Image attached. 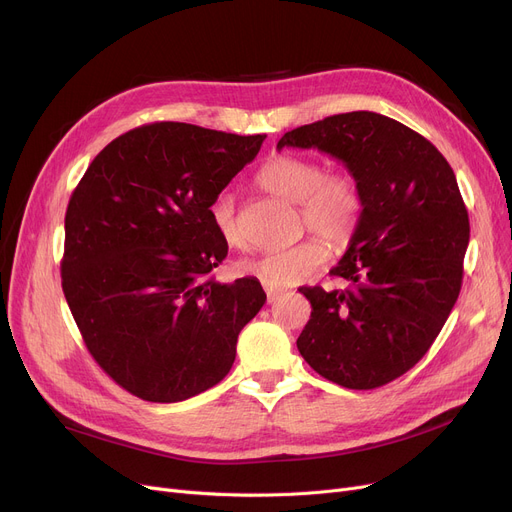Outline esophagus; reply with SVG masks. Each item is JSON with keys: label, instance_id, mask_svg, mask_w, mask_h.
I'll return each mask as SVG.
<instances>
[{"label": "esophagus", "instance_id": "obj_1", "mask_svg": "<svg viewBox=\"0 0 512 512\" xmlns=\"http://www.w3.org/2000/svg\"><path fill=\"white\" fill-rule=\"evenodd\" d=\"M265 292H267V303H276V301L282 297V292H280V290H272V288H267Z\"/></svg>", "mask_w": 512, "mask_h": 512}]
</instances>
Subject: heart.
<instances>
[{
  "instance_id": "1",
  "label": "heart",
  "mask_w": 512,
  "mask_h": 512,
  "mask_svg": "<svg viewBox=\"0 0 512 512\" xmlns=\"http://www.w3.org/2000/svg\"><path fill=\"white\" fill-rule=\"evenodd\" d=\"M257 182L267 193L299 203L301 226L321 234L332 245H346L355 236L363 215V195L351 174L326 172L317 159L280 153L261 166ZM209 220L224 245L234 249L245 245L230 193H220L211 201ZM326 261V242L309 236L294 247L242 261L240 272L257 278L267 288L280 290L305 282Z\"/></svg>"
}]
</instances>
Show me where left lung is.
I'll list each match as a JSON object with an SVG mask.
<instances>
[{"mask_svg": "<svg viewBox=\"0 0 512 512\" xmlns=\"http://www.w3.org/2000/svg\"><path fill=\"white\" fill-rule=\"evenodd\" d=\"M282 147L340 159L363 195L359 228L330 272L348 286L299 288L313 309L299 353L338 386L380 388L429 351L459 299L469 215L456 176L419 132L375 112L299 126Z\"/></svg>", "mask_w": 512, "mask_h": 512, "instance_id": "obj_1", "label": "left lung"}]
</instances>
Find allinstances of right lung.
I'll return each instance as SVG.
<instances>
[{
  "label": "right lung",
  "mask_w": 512,
  "mask_h": 512,
  "mask_svg": "<svg viewBox=\"0 0 512 512\" xmlns=\"http://www.w3.org/2000/svg\"><path fill=\"white\" fill-rule=\"evenodd\" d=\"M263 141L153 122L114 139L74 188L64 297L97 365L130 394L178 402L228 375L265 292L257 278L211 276L228 245L209 205Z\"/></svg>",
  "instance_id": "add662e5"
}]
</instances>
